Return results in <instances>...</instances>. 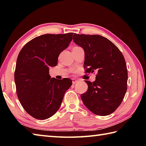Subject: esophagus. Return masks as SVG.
<instances>
[{
    "mask_svg": "<svg viewBox=\"0 0 146 146\" xmlns=\"http://www.w3.org/2000/svg\"><path fill=\"white\" fill-rule=\"evenodd\" d=\"M72 82H73V85H75L76 83H78V80L76 79H72Z\"/></svg>",
    "mask_w": 146,
    "mask_h": 146,
    "instance_id": "esophagus-1",
    "label": "esophagus"
}]
</instances>
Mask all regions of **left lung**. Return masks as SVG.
<instances>
[{
	"label": "left lung",
	"instance_id": "obj_1",
	"mask_svg": "<svg viewBox=\"0 0 146 146\" xmlns=\"http://www.w3.org/2000/svg\"><path fill=\"white\" fill-rule=\"evenodd\" d=\"M73 41L84 49L85 72L98 71L95 81L85 80L88 87L81 95L83 104L97 115H110L122 103L127 89L124 57L112 42L100 35L75 33Z\"/></svg>",
	"mask_w": 146,
	"mask_h": 146
}]
</instances>
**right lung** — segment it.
<instances>
[{"instance_id":"add662e5","label":"right lung","mask_w":146,"mask_h":146,"mask_svg":"<svg viewBox=\"0 0 146 146\" xmlns=\"http://www.w3.org/2000/svg\"><path fill=\"white\" fill-rule=\"evenodd\" d=\"M73 35L38 36L24 45L18 55L14 73L17 97L26 112L36 119L53 115L72 85L69 78H51L49 68L56 66L59 55L69 46Z\"/></svg>"}]
</instances>
